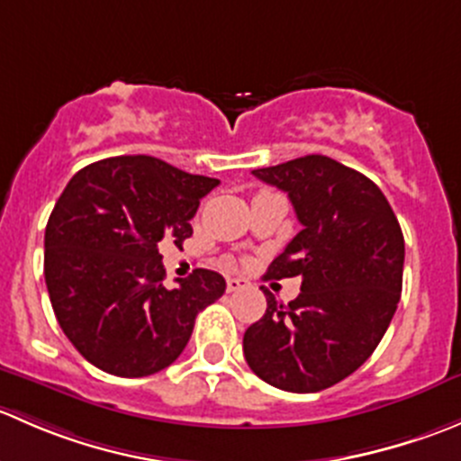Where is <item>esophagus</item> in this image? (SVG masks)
Masks as SVG:
<instances>
[{
  "label": "esophagus",
  "mask_w": 461,
  "mask_h": 461,
  "mask_svg": "<svg viewBox=\"0 0 461 461\" xmlns=\"http://www.w3.org/2000/svg\"><path fill=\"white\" fill-rule=\"evenodd\" d=\"M248 285L249 283L245 278H227V292H240Z\"/></svg>",
  "instance_id": "1"
}]
</instances>
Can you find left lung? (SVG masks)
I'll use <instances>...</instances> for the list:
<instances>
[{
	"mask_svg": "<svg viewBox=\"0 0 461 461\" xmlns=\"http://www.w3.org/2000/svg\"><path fill=\"white\" fill-rule=\"evenodd\" d=\"M252 174L290 196L303 230L265 274L301 276V294L283 305L265 290L245 359L274 388L319 393L364 366L388 330L402 294V227L373 180L328 156Z\"/></svg>",
	"mask_w": 461,
	"mask_h": 461,
	"instance_id": "left-lung-1",
	"label": "left lung"
}]
</instances>
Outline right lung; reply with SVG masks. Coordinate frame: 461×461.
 Masks as SVG:
<instances>
[{
  "mask_svg": "<svg viewBox=\"0 0 461 461\" xmlns=\"http://www.w3.org/2000/svg\"><path fill=\"white\" fill-rule=\"evenodd\" d=\"M213 187L216 178L151 156L106 158L68 180L46 222L44 278L59 328L88 364L133 379L178 359L225 278L198 267L169 290L158 243L183 245Z\"/></svg>",
  "mask_w": 461,
  "mask_h": 461,
  "instance_id": "1",
  "label": "right lung"
}]
</instances>
